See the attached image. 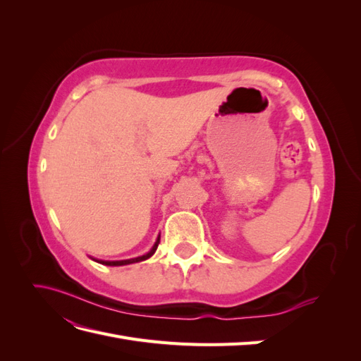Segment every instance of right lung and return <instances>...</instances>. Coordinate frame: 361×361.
I'll return each mask as SVG.
<instances>
[{
    "instance_id": "1",
    "label": "right lung",
    "mask_w": 361,
    "mask_h": 361,
    "mask_svg": "<svg viewBox=\"0 0 361 361\" xmlns=\"http://www.w3.org/2000/svg\"><path fill=\"white\" fill-rule=\"evenodd\" d=\"M159 239H161V235H158V238H157V241H155L154 247H152V248L147 251V253H146V255H143V256L133 257V259H125V260H101V259H94V257H92V259H93V260H96V262H99V264H102V265H106V267H123V265H129V264H137V262L146 260V259H149L150 256H154V253H155L157 248H158Z\"/></svg>"
}]
</instances>
